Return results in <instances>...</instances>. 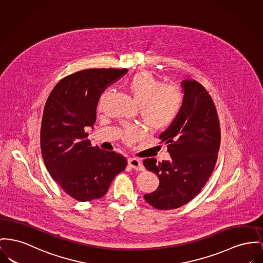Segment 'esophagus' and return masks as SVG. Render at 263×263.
<instances>
[{"label": "esophagus", "instance_id": "1", "mask_svg": "<svg viewBox=\"0 0 263 263\" xmlns=\"http://www.w3.org/2000/svg\"><path fill=\"white\" fill-rule=\"evenodd\" d=\"M128 164L136 171H143V165L141 163L139 158H128Z\"/></svg>", "mask_w": 263, "mask_h": 263}]
</instances>
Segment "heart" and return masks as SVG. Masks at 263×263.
<instances>
[{
  "label": "heart",
  "mask_w": 263,
  "mask_h": 263,
  "mask_svg": "<svg viewBox=\"0 0 263 263\" xmlns=\"http://www.w3.org/2000/svg\"><path fill=\"white\" fill-rule=\"evenodd\" d=\"M125 87L139 105L140 118L149 129L162 130L175 123L184 105V93L175 85H163L149 71H140L133 76ZM108 97L104 91L98 101V107L103 108ZM141 137V130L135 126H125L123 139L130 144Z\"/></svg>",
  "instance_id": "1"
}]
</instances>
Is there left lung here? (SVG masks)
I'll return each mask as SVG.
<instances>
[{
  "mask_svg": "<svg viewBox=\"0 0 263 263\" xmlns=\"http://www.w3.org/2000/svg\"><path fill=\"white\" fill-rule=\"evenodd\" d=\"M181 87L182 110L159 136L172 160H143L144 167L159 179L158 190L143 195L157 210L178 209L200 193L214 170L220 146L219 120L210 93L196 81H182Z\"/></svg>",
  "mask_w": 263,
  "mask_h": 263,
  "instance_id": "left-lung-1",
  "label": "left lung"
}]
</instances>
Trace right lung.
<instances>
[{
  "instance_id": "1",
  "label": "right lung",
  "mask_w": 263,
  "mask_h": 263,
  "mask_svg": "<svg viewBox=\"0 0 263 263\" xmlns=\"http://www.w3.org/2000/svg\"><path fill=\"white\" fill-rule=\"evenodd\" d=\"M126 71H77L62 79L46 102L41 126L43 159L53 180L77 200L103 197L127 164L122 155L92 146L85 132L96 122L101 93Z\"/></svg>"
}]
</instances>
